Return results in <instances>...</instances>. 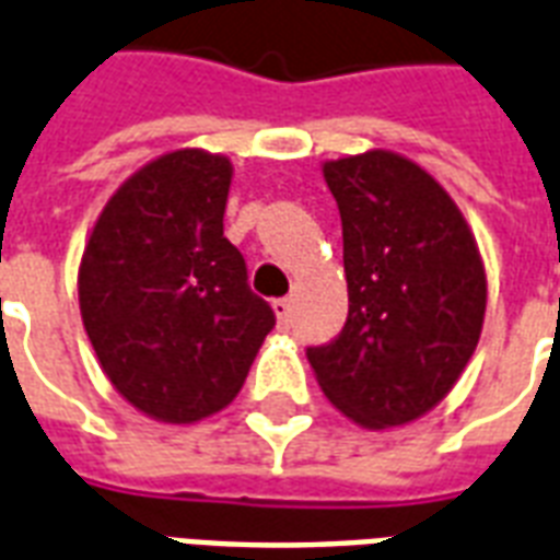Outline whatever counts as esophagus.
<instances>
[{"instance_id": "obj_1", "label": "esophagus", "mask_w": 560, "mask_h": 560, "mask_svg": "<svg viewBox=\"0 0 560 560\" xmlns=\"http://www.w3.org/2000/svg\"><path fill=\"white\" fill-rule=\"evenodd\" d=\"M272 311H276L279 328H288L290 326V314H293V305H290V299H272Z\"/></svg>"}]
</instances>
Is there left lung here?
<instances>
[{"label": "left lung", "mask_w": 560, "mask_h": 560, "mask_svg": "<svg viewBox=\"0 0 560 560\" xmlns=\"http://www.w3.org/2000/svg\"><path fill=\"white\" fill-rule=\"evenodd\" d=\"M340 208L349 317L308 364L337 411L364 429L420 420L479 343L488 276L443 185L387 149L323 164Z\"/></svg>", "instance_id": "8db88e82"}]
</instances>
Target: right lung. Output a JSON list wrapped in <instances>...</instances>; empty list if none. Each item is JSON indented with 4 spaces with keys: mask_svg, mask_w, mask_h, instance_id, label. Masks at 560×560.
Segmentation results:
<instances>
[{
    "mask_svg": "<svg viewBox=\"0 0 560 560\" xmlns=\"http://www.w3.org/2000/svg\"><path fill=\"white\" fill-rule=\"evenodd\" d=\"M234 166L173 149L102 208L79 264V308L102 373L158 422L190 425L241 394L276 314L223 234Z\"/></svg>",
    "mask_w": 560,
    "mask_h": 560,
    "instance_id": "obj_1",
    "label": "right lung"
}]
</instances>
